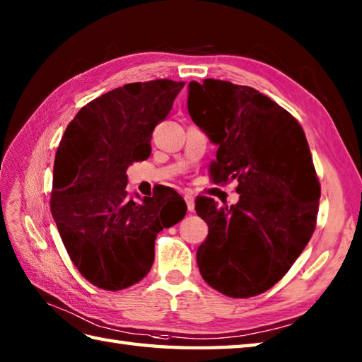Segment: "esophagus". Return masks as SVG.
I'll return each instance as SVG.
<instances>
[{
  "label": "esophagus",
  "instance_id": "esophagus-1",
  "mask_svg": "<svg viewBox=\"0 0 362 362\" xmlns=\"http://www.w3.org/2000/svg\"><path fill=\"white\" fill-rule=\"evenodd\" d=\"M183 197H185V202H187V206H188V211H194V197L191 196V194H185Z\"/></svg>",
  "mask_w": 362,
  "mask_h": 362
}]
</instances>
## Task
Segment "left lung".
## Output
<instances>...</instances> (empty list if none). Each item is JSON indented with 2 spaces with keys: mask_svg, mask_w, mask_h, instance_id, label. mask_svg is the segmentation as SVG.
I'll list each match as a JSON object with an SVG mask.
<instances>
[{
  "mask_svg": "<svg viewBox=\"0 0 362 362\" xmlns=\"http://www.w3.org/2000/svg\"><path fill=\"white\" fill-rule=\"evenodd\" d=\"M188 112L218 144L210 175L236 180L240 201L196 199L209 226L197 249L202 279L221 294L247 298L280 281L316 228L320 183L302 126L258 90L232 82H189Z\"/></svg>",
  "mask_w": 362,
  "mask_h": 362,
  "instance_id": "8db88e82",
  "label": "left lung"
}]
</instances>
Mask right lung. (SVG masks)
<instances>
[{"instance_id":"1","label":"right lung","mask_w":362,"mask_h":362,"mask_svg":"<svg viewBox=\"0 0 362 362\" xmlns=\"http://www.w3.org/2000/svg\"><path fill=\"white\" fill-rule=\"evenodd\" d=\"M185 82L126 83L76 115L54 160L51 213L73 264L105 291L143 280L153 263L157 233L187 213L183 197L163 188L135 202L126 171L151 156V138Z\"/></svg>"}]
</instances>
